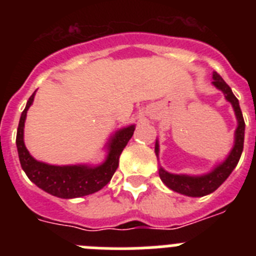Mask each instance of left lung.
I'll list each match as a JSON object with an SVG mask.
<instances>
[{
	"instance_id": "1",
	"label": "left lung",
	"mask_w": 256,
	"mask_h": 256,
	"mask_svg": "<svg viewBox=\"0 0 256 256\" xmlns=\"http://www.w3.org/2000/svg\"><path fill=\"white\" fill-rule=\"evenodd\" d=\"M212 84L219 88L220 91L224 92L226 98L232 104L236 112L238 126L236 130V140H234V146L230 151V156L227 158L223 164L216 166L212 173L202 176V177H188V176H180V174H170L160 168L159 176L162 182L166 184L170 190L176 192H180L182 195L192 196V198H201V196L209 195L216 191L222 183L228 178L232 170L236 168L241 154L244 150V138H245V120H244L242 112L240 108V104L237 97L234 96L230 86L223 80L218 73L212 74ZM156 154L159 152V144L156 142L155 144Z\"/></svg>"
}]
</instances>
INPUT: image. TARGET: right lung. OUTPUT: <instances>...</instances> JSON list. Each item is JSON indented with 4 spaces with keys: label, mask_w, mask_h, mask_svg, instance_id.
I'll return each instance as SVG.
<instances>
[{
    "label": "right lung",
    "mask_w": 256,
    "mask_h": 256,
    "mask_svg": "<svg viewBox=\"0 0 256 256\" xmlns=\"http://www.w3.org/2000/svg\"><path fill=\"white\" fill-rule=\"evenodd\" d=\"M36 94V92H34ZM34 94L29 97L24 112L20 116L16 133V148L20 164L29 180L40 188L61 198H73L91 195L106 186L119 165V156L134 132V126L119 130L108 144V156L100 166L90 168L84 165L56 166L40 162L30 156L24 144V122L26 112L33 102Z\"/></svg>",
    "instance_id": "right-lung-1"
}]
</instances>
